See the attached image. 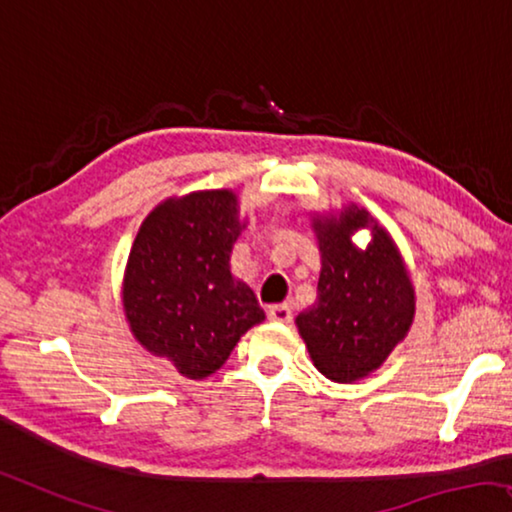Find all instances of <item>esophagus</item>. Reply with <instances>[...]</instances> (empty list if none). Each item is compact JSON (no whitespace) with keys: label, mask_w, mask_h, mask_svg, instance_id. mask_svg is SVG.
Returning <instances> with one entry per match:
<instances>
[{"label":"esophagus","mask_w":512,"mask_h":512,"mask_svg":"<svg viewBox=\"0 0 512 512\" xmlns=\"http://www.w3.org/2000/svg\"><path fill=\"white\" fill-rule=\"evenodd\" d=\"M269 320H271V322H280V325H287V322L292 320L290 306H285V304L271 306V308H269Z\"/></svg>","instance_id":"34e87169"}]
</instances>
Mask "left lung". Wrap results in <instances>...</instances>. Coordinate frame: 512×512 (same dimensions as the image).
I'll return each mask as SVG.
<instances>
[{"label": "left lung", "instance_id": "8db88e82", "mask_svg": "<svg viewBox=\"0 0 512 512\" xmlns=\"http://www.w3.org/2000/svg\"><path fill=\"white\" fill-rule=\"evenodd\" d=\"M366 228L359 249L351 236ZM320 248L318 299L297 315L313 366L334 383H357L378 371L408 336L415 318V285L392 234L357 204L311 213Z\"/></svg>", "mask_w": 512, "mask_h": 512}]
</instances>
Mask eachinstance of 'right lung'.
Returning <instances> with one entry per match:
<instances>
[{"label":"right lung","instance_id":"add662e5","mask_svg":"<svg viewBox=\"0 0 512 512\" xmlns=\"http://www.w3.org/2000/svg\"><path fill=\"white\" fill-rule=\"evenodd\" d=\"M246 225L234 190H197L157 204L129 250L120 292L129 331L190 380L213 376L264 320L229 264Z\"/></svg>","mask_w":512,"mask_h":512}]
</instances>
